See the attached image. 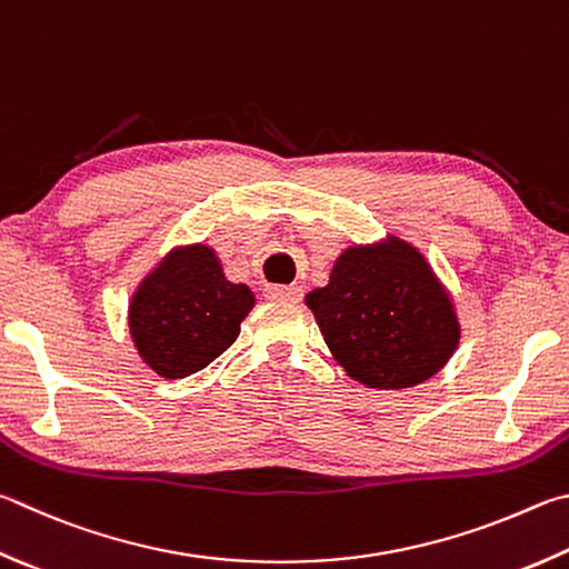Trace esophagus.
Masks as SVG:
<instances>
[{
	"label": "esophagus",
	"mask_w": 569,
	"mask_h": 569,
	"mask_svg": "<svg viewBox=\"0 0 569 569\" xmlns=\"http://www.w3.org/2000/svg\"><path fill=\"white\" fill-rule=\"evenodd\" d=\"M266 296L273 301H301V288L298 286H268Z\"/></svg>",
	"instance_id": "1"
}]
</instances>
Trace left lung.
<instances>
[{"mask_svg": "<svg viewBox=\"0 0 569 569\" xmlns=\"http://www.w3.org/2000/svg\"><path fill=\"white\" fill-rule=\"evenodd\" d=\"M326 346L368 388L418 386L448 363L458 318L412 246H360L338 258L326 288L306 296Z\"/></svg>", "mask_w": 569, "mask_h": 569, "instance_id": "obj_1", "label": "left lung"}]
</instances>
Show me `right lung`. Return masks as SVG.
<instances>
[{
	"label": "right lung",
	"mask_w": 569,
	"mask_h": 569,
	"mask_svg": "<svg viewBox=\"0 0 569 569\" xmlns=\"http://www.w3.org/2000/svg\"><path fill=\"white\" fill-rule=\"evenodd\" d=\"M251 308V288L226 281L211 249L189 246L173 251L133 296L131 338L161 378H186L231 348Z\"/></svg>",
	"instance_id": "add662e5"
}]
</instances>
